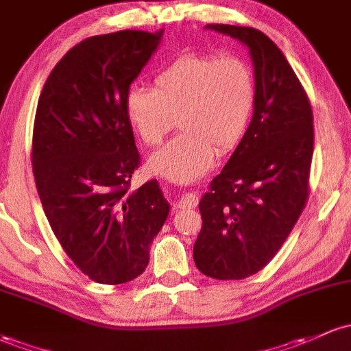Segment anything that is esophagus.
<instances>
[{"mask_svg": "<svg viewBox=\"0 0 351 351\" xmlns=\"http://www.w3.org/2000/svg\"><path fill=\"white\" fill-rule=\"evenodd\" d=\"M199 202V195L195 192H186L179 197V207L182 209H191V207H195Z\"/></svg>", "mask_w": 351, "mask_h": 351, "instance_id": "1", "label": "esophagus"}]
</instances>
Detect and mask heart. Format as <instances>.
<instances>
[{
  "instance_id": "heart-1",
  "label": "heart",
  "mask_w": 351,
  "mask_h": 351,
  "mask_svg": "<svg viewBox=\"0 0 351 351\" xmlns=\"http://www.w3.org/2000/svg\"><path fill=\"white\" fill-rule=\"evenodd\" d=\"M256 77L239 56L189 53L172 60L154 88H132L125 112L141 141L162 144L177 125L182 134L149 160V169L174 182L204 176L217 156L232 152L250 127Z\"/></svg>"
}]
</instances>
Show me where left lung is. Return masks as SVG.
<instances>
[{
  "label": "left lung",
  "mask_w": 351,
  "mask_h": 351,
  "mask_svg": "<svg viewBox=\"0 0 351 351\" xmlns=\"http://www.w3.org/2000/svg\"><path fill=\"white\" fill-rule=\"evenodd\" d=\"M207 28L250 48L256 104L246 135L199 202L194 261L214 280H244L274 258L306 206L313 110L286 56L265 33L250 26Z\"/></svg>",
  "instance_id": "8db88e82"
}]
</instances>
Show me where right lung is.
Instances as JSON below:
<instances>
[{"label": "right lung", "instance_id": "right-lung-1", "mask_svg": "<svg viewBox=\"0 0 351 351\" xmlns=\"http://www.w3.org/2000/svg\"><path fill=\"white\" fill-rule=\"evenodd\" d=\"M162 32L122 29L75 45L45 82L32 164L45 216L90 280L141 276L169 214L156 179L130 191L141 165L125 99Z\"/></svg>", "mask_w": 351, "mask_h": 351}]
</instances>
